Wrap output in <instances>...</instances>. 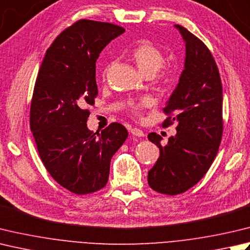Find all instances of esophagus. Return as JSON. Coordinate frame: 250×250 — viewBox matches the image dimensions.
<instances>
[{
    "mask_svg": "<svg viewBox=\"0 0 250 250\" xmlns=\"http://www.w3.org/2000/svg\"><path fill=\"white\" fill-rule=\"evenodd\" d=\"M131 134L132 135H134V136H139V138H141V136H144V132L142 131V130H140V129H138V128H133V129H131Z\"/></svg>",
    "mask_w": 250,
    "mask_h": 250,
    "instance_id": "34e87169",
    "label": "esophagus"
}]
</instances>
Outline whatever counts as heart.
Returning a JSON list of instances; mask_svg holds the SVG:
<instances>
[{"label":"heart","instance_id":"obj_1","mask_svg":"<svg viewBox=\"0 0 250 250\" xmlns=\"http://www.w3.org/2000/svg\"><path fill=\"white\" fill-rule=\"evenodd\" d=\"M131 57L136 67L144 76H154L165 62V56L158 47L149 42H143L136 46L131 53ZM172 71L165 69L160 75V81L167 84L172 80ZM150 104L148 99H143L139 102H130V109L134 115H140L144 107Z\"/></svg>","mask_w":250,"mask_h":250}]
</instances>
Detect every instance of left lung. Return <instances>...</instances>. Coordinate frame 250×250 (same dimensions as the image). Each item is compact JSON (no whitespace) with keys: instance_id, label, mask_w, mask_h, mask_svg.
<instances>
[{"instance_id":"8db88e82","label":"left lung","mask_w":250,"mask_h":250,"mask_svg":"<svg viewBox=\"0 0 250 250\" xmlns=\"http://www.w3.org/2000/svg\"><path fill=\"white\" fill-rule=\"evenodd\" d=\"M185 43L184 69L164 111L163 126L175 121L177 134L161 146L155 132L148 140L158 146L159 158L148 171L149 187L161 194L187 192L213 163L222 139V84L208 47L188 29L174 24Z\"/></svg>"}]
</instances>
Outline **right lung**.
Segmentation results:
<instances>
[{"label":"right lung","instance_id":"1","mask_svg":"<svg viewBox=\"0 0 250 250\" xmlns=\"http://www.w3.org/2000/svg\"><path fill=\"white\" fill-rule=\"evenodd\" d=\"M125 32L108 22L82 19L63 30L47 48L30 107V129L43 165L62 188L77 195L106 185L111 157L128 138L112 122L101 133L87 129L97 95L96 60Z\"/></svg>","mask_w":250,"mask_h":250}]
</instances>
